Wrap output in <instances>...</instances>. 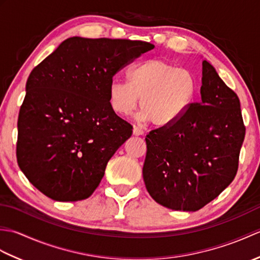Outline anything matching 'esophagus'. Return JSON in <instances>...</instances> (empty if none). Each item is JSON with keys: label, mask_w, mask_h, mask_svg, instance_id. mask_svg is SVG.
I'll return each instance as SVG.
<instances>
[{"label": "esophagus", "mask_w": 260, "mask_h": 260, "mask_svg": "<svg viewBox=\"0 0 260 260\" xmlns=\"http://www.w3.org/2000/svg\"><path fill=\"white\" fill-rule=\"evenodd\" d=\"M133 135L135 136H141V135H144V132H143L141 128H139L137 126L133 127Z\"/></svg>", "instance_id": "34e87169"}]
</instances>
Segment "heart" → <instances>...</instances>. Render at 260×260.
<instances>
[{"label": "heart", "mask_w": 260, "mask_h": 260, "mask_svg": "<svg viewBox=\"0 0 260 260\" xmlns=\"http://www.w3.org/2000/svg\"><path fill=\"white\" fill-rule=\"evenodd\" d=\"M128 84L114 79L108 87V101L114 112L125 116L137 106L140 118L155 126H169L191 106L198 90L196 76L163 59H148L127 74Z\"/></svg>", "instance_id": "b5f03b06"}]
</instances>
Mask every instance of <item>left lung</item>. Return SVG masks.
Segmentation results:
<instances>
[{
	"mask_svg": "<svg viewBox=\"0 0 260 260\" xmlns=\"http://www.w3.org/2000/svg\"><path fill=\"white\" fill-rule=\"evenodd\" d=\"M200 91V103L145 139V186L154 200L172 210L203 208L234 181L238 170L246 133L239 98L207 60Z\"/></svg>",
	"mask_w": 260,
	"mask_h": 260,
	"instance_id": "obj_1",
	"label": "left lung"
}]
</instances>
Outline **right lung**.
<instances>
[{
	"label": "right lung",
	"mask_w": 260,
	"mask_h": 260,
	"mask_svg": "<svg viewBox=\"0 0 260 260\" xmlns=\"http://www.w3.org/2000/svg\"><path fill=\"white\" fill-rule=\"evenodd\" d=\"M153 48L144 41L73 37L31 71L18 118L16 158L43 194L79 201L96 190L110 157L133 133L110 108L109 84Z\"/></svg>",
	"instance_id": "obj_1"
}]
</instances>
